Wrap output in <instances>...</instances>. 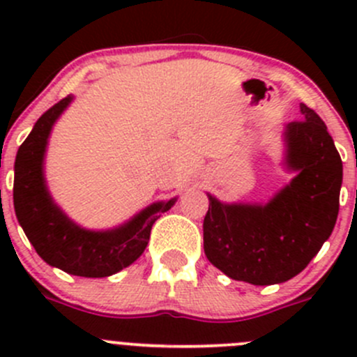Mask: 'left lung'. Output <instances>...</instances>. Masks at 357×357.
<instances>
[{"label":"left lung","instance_id":"1","mask_svg":"<svg viewBox=\"0 0 357 357\" xmlns=\"http://www.w3.org/2000/svg\"><path fill=\"white\" fill-rule=\"evenodd\" d=\"M301 121L282 132L291 179L268 202H222L212 193L204 250L226 276L250 285L289 282L330 238L338 215L342 160L325 122L301 103Z\"/></svg>","mask_w":357,"mask_h":357}]
</instances>
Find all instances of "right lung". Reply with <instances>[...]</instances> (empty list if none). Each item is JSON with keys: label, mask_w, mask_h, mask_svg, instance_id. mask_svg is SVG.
I'll return each instance as SVG.
<instances>
[{"label": "right lung", "mask_w": 357, "mask_h": 357, "mask_svg": "<svg viewBox=\"0 0 357 357\" xmlns=\"http://www.w3.org/2000/svg\"><path fill=\"white\" fill-rule=\"evenodd\" d=\"M74 102L68 95L41 115L15 158L13 207L25 236L52 268L84 278H105L131 266L145 252L153 222L178 197L146 205L122 225L89 229L68 218L56 204L45 176V158L53 126Z\"/></svg>", "instance_id": "right-lung-1"}]
</instances>
